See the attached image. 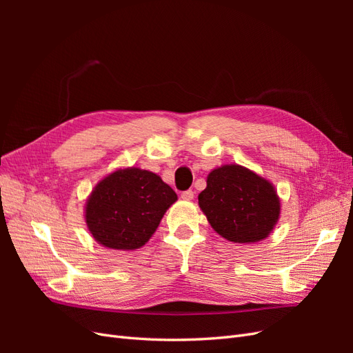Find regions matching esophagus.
Instances as JSON below:
<instances>
[{"mask_svg":"<svg viewBox=\"0 0 353 353\" xmlns=\"http://www.w3.org/2000/svg\"><path fill=\"white\" fill-rule=\"evenodd\" d=\"M181 197H183L184 200H193L194 199V191L193 190H185L181 193Z\"/></svg>","mask_w":353,"mask_h":353,"instance_id":"1","label":"esophagus"}]
</instances>
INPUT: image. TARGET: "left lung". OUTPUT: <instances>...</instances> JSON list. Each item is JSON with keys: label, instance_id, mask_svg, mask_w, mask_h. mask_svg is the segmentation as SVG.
Instances as JSON below:
<instances>
[{"label": "left lung", "instance_id": "left-lung-1", "mask_svg": "<svg viewBox=\"0 0 353 353\" xmlns=\"http://www.w3.org/2000/svg\"><path fill=\"white\" fill-rule=\"evenodd\" d=\"M200 209L219 236L234 243L261 241L280 216V200L268 181L239 165L213 169L199 194Z\"/></svg>", "mask_w": 353, "mask_h": 353}]
</instances>
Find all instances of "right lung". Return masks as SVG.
<instances>
[{"label":"right lung","instance_id":"right-lung-1","mask_svg":"<svg viewBox=\"0 0 353 353\" xmlns=\"http://www.w3.org/2000/svg\"><path fill=\"white\" fill-rule=\"evenodd\" d=\"M175 200V191L156 174L121 169L94 188L85 219L94 239L105 248L134 250L153 236Z\"/></svg>","mask_w":353,"mask_h":353}]
</instances>
